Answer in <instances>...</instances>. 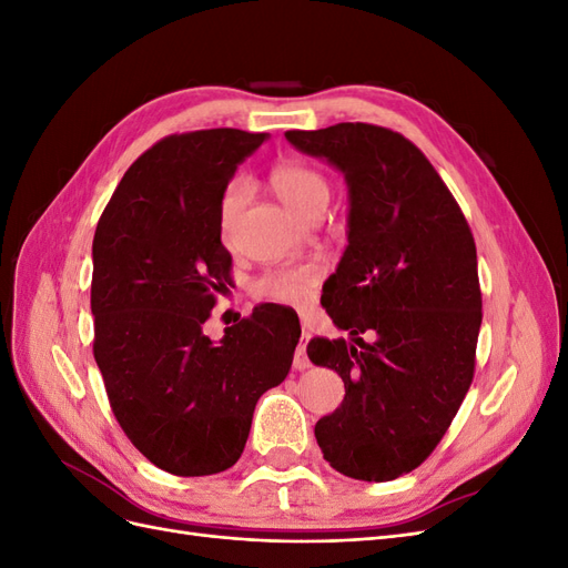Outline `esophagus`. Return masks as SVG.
Here are the masks:
<instances>
[{"instance_id": "1", "label": "esophagus", "mask_w": 568, "mask_h": 568, "mask_svg": "<svg viewBox=\"0 0 568 568\" xmlns=\"http://www.w3.org/2000/svg\"><path fill=\"white\" fill-rule=\"evenodd\" d=\"M307 338H311V332H307L305 326H303L301 343H298L296 355H294V369H298V372H303V369L311 367V359H307V353H305V343H307Z\"/></svg>"}]
</instances>
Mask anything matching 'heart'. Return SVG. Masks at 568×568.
<instances>
[{
  "label": "heart",
  "mask_w": 568,
  "mask_h": 568,
  "mask_svg": "<svg viewBox=\"0 0 568 568\" xmlns=\"http://www.w3.org/2000/svg\"><path fill=\"white\" fill-rule=\"evenodd\" d=\"M270 186L286 209L303 217L313 220L322 215L332 199V182L322 170L307 163H282L270 173ZM251 196V184L244 178H234L217 203V230L222 242H232L236 222L242 217ZM322 280V265L315 261L274 267L261 274L253 282V296L265 303L280 305H303L311 301L313 288Z\"/></svg>",
  "instance_id": "heart-1"
}]
</instances>
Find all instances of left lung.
Returning a JSON list of instances; mask_svg holds the SVG:
<instances>
[{
	"label": "left lung",
	"mask_w": 568,
	"mask_h": 568,
	"mask_svg": "<svg viewBox=\"0 0 568 568\" xmlns=\"http://www.w3.org/2000/svg\"><path fill=\"white\" fill-rule=\"evenodd\" d=\"M286 140L338 168L351 199L348 246L322 288L351 341L307 343L346 395L315 438L336 471L382 484L434 453L471 386L484 317L476 244L450 189L400 132L338 123Z\"/></svg>",
	"instance_id": "1"
}]
</instances>
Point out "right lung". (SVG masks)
Segmentation results:
<instances>
[{
  "instance_id": "add662e5",
  "label": "right lung",
  "mask_w": 568,
  "mask_h": 568,
  "mask_svg": "<svg viewBox=\"0 0 568 568\" xmlns=\"http://www.w3.org/2000/svg\"><path fill=\"white\" fill-rule=\"evenodd\" d=\"M265 140L234 128L165 136L128 168L94 232V359L125 436L175 476L242 457L255 403L286 379L301 338L298 317L270 303L217 343L203 334L232 282L217 203Z\"/></svg>"
}]
</instances>
